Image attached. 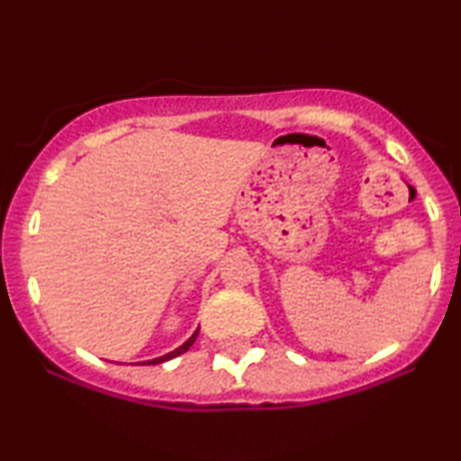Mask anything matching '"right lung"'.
I'll list each match as a JSON object with an SVG mask.
<instances>
[{
  "instance_id": "right-lung-1",
  "label": "right lung",
  "mask_w": 461,
  "mask_h": 461,
  "mask_svg": "<svg viewBox=\"0 0 461 461\" xmlns=\"http://www.w3.org/2000/svg\"><path fill=\"white\" fill-rule=\"evenodd\" d=\"M197 336H199V330H197V331H194V333H193V336H191V338H188L185 344H182V346H178V348H176V350H172V352H167V355H163V357H157V358H153V361H144V363H149V365H159V363H166V361H169V358H174V357H178V355H182V352H186L188 348H191V346L194 344V339H197ZM144 363H142V365H144Z\"/></svg>"
}]
</instances>
